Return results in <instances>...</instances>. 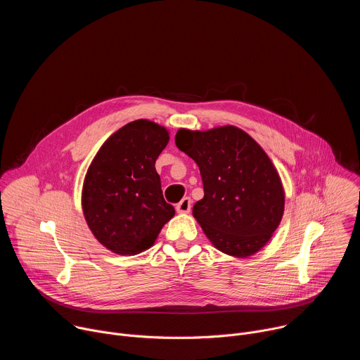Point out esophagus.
Wrapping results in <instances>:
<instances>
[{
  "label": "esophagus",
  "mask_w": 360,
  "mask_h": 360,
  "mask_svg": "<svg viewBox=\"0 0 360 360\" xmlns=\"http://www.w3.org/2000/svg\"><path fill=\"white\" fill-rule=\"evenodd\" d=\"M191 208H192V200H191V198H184L178 205H176V212H179V214H188L189 211H191Z\"/></svg>",
  "instance_id": "34e87169"
}]
</instances>
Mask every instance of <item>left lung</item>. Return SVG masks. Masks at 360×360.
<instances>
[{"label":"left lung","mask_w":360,"mask_h":360,"mask_svg":"<svg viewBox=\"0 0 360 360\" xmlns=\"http://www.w3.org/2000/svg\"><path fill=\"white\" fill-rule=\"evenodd\" d=\"M178 149L199 167L203 198L192 214L224 253L246 258L271 239L283 215L281 178L265 150L236 127L179 129Z\"/></svg>","instance_id":"1"}]
</instances>
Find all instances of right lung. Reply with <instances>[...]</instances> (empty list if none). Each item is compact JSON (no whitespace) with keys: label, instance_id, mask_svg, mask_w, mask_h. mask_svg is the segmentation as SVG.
Instances as JSON below:
<instances>
[{"label":"right lung","instance_id":"right-lung-1","mask_svg":"<svg viewBox=\"0 0 360 360\" xmlns=\"http://www.w3.org/2000/svg\"><path fill=\"white\" fill-rule=\"evenodd\" d=\"M169 141L155 122L127 124L95 155L84 182L82 210L95 238L120 255H136L155 242L175 215L164 199L155 161Z\"/></svg>","mask_w":360,"mask_h":360}]
</instances>
